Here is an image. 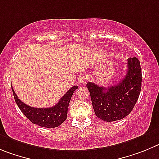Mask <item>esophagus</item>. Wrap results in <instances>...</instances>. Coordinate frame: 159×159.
<instances>
[{
	"label": "esophagus",
	"mask_w": 159,
	"mask_h": 159,
	"mask_svg": "<svg viewBox=\"0 0 159 159\" xmlns=\"http://www.w3.org/2000/svg\"><path fill=\"white\" fill-rule=\"evenodd\" d=\"M87 81V78L85 76H81L80 77V79H79V83L81 85H85V83Z\"/></svg>",
	"instance_id": "esophagus-1"
}]
</instances>
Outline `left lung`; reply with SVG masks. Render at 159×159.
I'll return each mask as SVG.
<instances>
[{
    "mask_svg": "<svg viewBox=\"0 0 159 159\" xmlns=\"http://www.w3.org/2000/svg\"><path fill=\"white\" fill-rule=\"evenodd\" d=\"M128 70L118 84L108 88L88 82L95 114L106 122L124 119L131 111L138 101L142 85L139 60L135 57L128 59Z\"/></svg>",
    "mask_w": 159,
    "mask_h": 159,
    "instance_id": "1",
    "label": "left lung"
}]
</instances>
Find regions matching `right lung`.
<instances>
[{"mask_svg": "<svg viewBox=\"0 0 159 159\" xmlns=\"http://www.w3.org/2000/svg\"><path fill=\"white\" fill-rule=\"evenodd\" d=\"M78 89V86L74 85L70 89L63 97L59 100L55 106L51 108H39L28 106V104H24L18 98L13 89V97L16 103L21 110L24 116L33 124L43 127V128H56L62 124L66 120L67 111L69 106L70 101L73 93Z\"/></svg>", "mask_w": 159, "mask_h": 159, "instance_id": "add662e5", "label": "right lung"}]
</instances>
